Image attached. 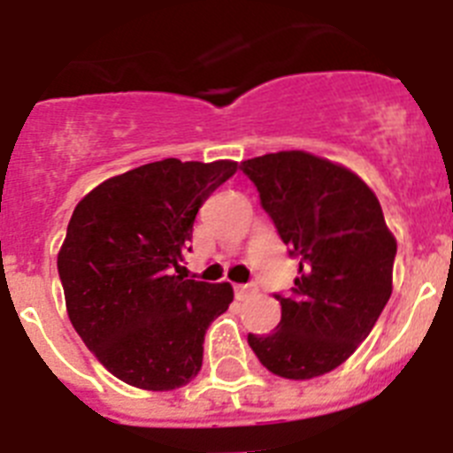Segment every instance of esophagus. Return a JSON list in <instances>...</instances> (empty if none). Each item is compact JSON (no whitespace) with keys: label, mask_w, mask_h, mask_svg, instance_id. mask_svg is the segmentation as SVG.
<instances>
[{"label":"esophagus","mask_w":453,"mask_h":453,"mask_svg":"<svg viewBox=\"0 0 453 453\" xmlns=\"http://www.w3.org/2000/svg\"><path fill=\"white\" fill-rule=\"evenodd\" d=\"M251 292H256L254 283H242V286H235V295H238V297H247V295H251Z\"/></svg>","instance_id":"1"}]
</instances>
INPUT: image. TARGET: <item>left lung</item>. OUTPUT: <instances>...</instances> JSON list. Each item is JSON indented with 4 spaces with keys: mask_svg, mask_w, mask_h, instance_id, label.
Wrapping results in <instances>:
<instances>
[{
    "mask_svg": "<svg viewBox=\"0 0 453 453\" xmlns=\"http://www.w3.org/2000/svg\"><path fill=\"white\" fill-rule=\"evenodd\" d=\"M242 172L290 254L302 256L292 295H276V331L247 342L272 374L315 379L370 335L392 295L397 240L372 188L340 163L290 150L242 161Z\"/></svg>",
    "mask_w": 453,
    "mask_h": 453,
    "instance_id": "obj_1",
    "label": "left lung"
}]
</instances>
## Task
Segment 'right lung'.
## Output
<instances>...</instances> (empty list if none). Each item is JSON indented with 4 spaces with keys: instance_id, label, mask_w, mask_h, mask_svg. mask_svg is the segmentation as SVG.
Masks as SVG:
<instances>
[{
    "instance_id": "1",
    "label": "right lung",
    "mask_w": 453,
    "mask_h": 453,
    "mask_svg": "<svg viewBox=\"0 0 453 453\" xmlns=\"http://www.w3.org/2000/svg\"><path fill=\"white\" fill-rule=\"evenodd\" d=\"M235 161L147 163L92 188L58 251L65 308L88 349L119 381L165 392L202 370L208 324L231 283L186 279L192 224Z\"/></svg>"
}]
</instances>
